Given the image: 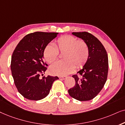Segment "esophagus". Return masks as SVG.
<instances>
[{
	"label": "esophagus",
	"mask_w": 125,
	"mask_h": 125,
	"mask_svg": "<svg viewBox=\"0 0 125 125\" xmlns=\"http://www.w3.org/2000/svg\"><path fill=\"white\" fill-rule=\"evenodd\" d=\"M59 79H61V80H64L66 78V76H59Z\"/></svg>",
	"instance_id": "1"
}]
</instances>
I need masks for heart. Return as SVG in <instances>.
I'll use <instances>...</instances> for the list:
<instances>
[{"mask_svg": "<svg viewBox=\"0 0 125 125\" xmlns=\"http://www.w3.org/2000/svg\"><path fill=\"white\" fill-rule=\"evenodd\" d=\"M59 51L63 54L64 61L56 62L50 67L52 74L65 76L74 71L75 66L81 67L89 58V51L87 44L78 41L74 36L63 35L56 40L55 46L48 44L43 51V56L47 62L52 63L58 58Z\"/></svg>", "mask_w": 125, "mask_h": 125, "instance_id": "b5f03b06", "label": "heart"}]
</instances>
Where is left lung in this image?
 Returning a JSON list of instances; mask_svg holds the SVG:
<instances>
[{
  "mask_svg": "<svg viewBox=\"0 0 125 125\" xmlns=\"http://www.w3.org/2000/svg\"><path fill=\"white\" fill-rule=\"evenodd\" d=\"M88 46L89 58L83 68L73 77L75 84L68 90L71 97L79 101L93 99L98 94L105 84L108 73V56L104 46L93 35L87 32H73Z\"/></svg>",
  "mask_w": 125,
  "mask_h": 125,
  "instance_id": "left-lung-1",
  "label": "left lung"
}]
</instances>
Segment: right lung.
I'll list each match as a JSON object with an SVG mask.
<instances>
[{
	"instance_id": "1",
	"label": "right lung",
	"mask_w": 125,
	"mask_h": 125,
	"mask_svg": "<svg viewBox=\"0 0 125 125\" xmlns=\"http://www.w3.org/2000/svg\"><path fill=\"white\" fill-rule=\"evenodd\" d=\"M58 34L35 32L28 34L14 50L11 57V73L18 91L25 98L32 101L44 98L49 95L53 82L59 79L56 76L40 77L47 66L43 61V51Z\"/></svg>"
}]
</instances>
